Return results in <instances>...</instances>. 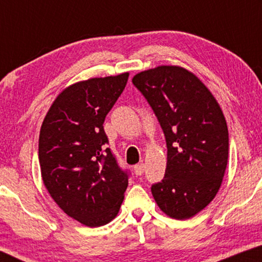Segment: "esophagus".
Wrapping results in <instances>:
<instances>
[{
  "label": "esophagus",
  "mask_w": 262,
  "mask_h": 262,
  "mask_svg": "<svg viewBox=\"0 0 262 262\" xmlns=\"http://www.w3.org/2000/svg\"><path fill=\"white\" fill-rule=\"evenodd\" d=\"M144 170H145V166L143 163L137 164V166L134 167V171L137 177H139V175H142L143 173H144Z\"/></svg>",
  "instance_id": "obj_1"
}]
</instances>
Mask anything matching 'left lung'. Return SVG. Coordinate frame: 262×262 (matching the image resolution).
I'll return each instance as SVG.
<instances>
[{
  "instance_id": "left-lung-1",
  "label": "left lung",
  "mask_w": 262,
  "mask_h": 262,
  "mask_svg": "<svg viewBox=\"0 0 262 262\" xmlns=\"http://www.w3.org/2000/svg\"><path fill=\"white\" fill-rule=\"evenodd\" d=\"M132 82L166 136V174L152 185L154 199L167 216L188 220L212 202L223 181L229 155L224 114L212 93L185 68L160 66Z\"/></svg>"
}]
</instances>
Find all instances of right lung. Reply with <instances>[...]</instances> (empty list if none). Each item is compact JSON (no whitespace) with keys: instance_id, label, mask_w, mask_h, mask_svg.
Listing matches in <instances>:
<instances>
[{"instance_id":"add662e5","label":"right lung","mask_w":262,"mask_h":262,"mask_svg":"<svg viewBox=\"0 0 262 262\" xmlns=\"http://www.w3.org/2000/svg\"><path fill=\"white\" fill-rule=\"evenodd\" d=\"M128 73L94 77L63 89L39 135L42 182L57 205L85 227L110 223L119 212L128 175L118 166L103 121L123 93Z\"/></svg>"}]
</instances>
